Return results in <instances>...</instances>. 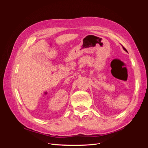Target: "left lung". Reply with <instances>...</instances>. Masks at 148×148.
Masks as SVG:
<instances>
[{"mask_svg": "<svg viewBox=\"0 0 148 148\" xmlns=\"http://www.w3.org/2000/svg\"><path fill=\"white\" fill-rule=\"evenodd\" d=\"M123 49H124V50H125V51H127V49H125V47H124L123 46Z\"/></svg>", "mask_w": 148, "mask_h": 148, "instance_id": "left-lung-1", "label": "left lung"}]
</instances>
